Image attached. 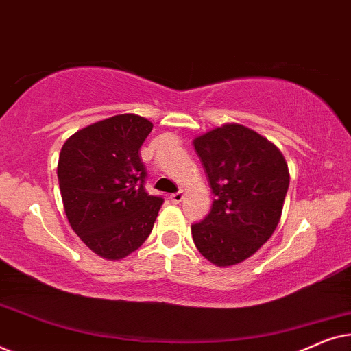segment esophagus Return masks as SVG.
I'll use <instances>...</instances> for the list:
<instances>
[{
	"label": "esophagus",
	"instance_id": "esophagus-1",
	"mask_svg": "<svg viewBox=\"0 0 351 351\" xmlns=\"http://www.w3.org/2000/svg\"><path fill=\"white\" fill-rule=\"evenodd\" d=\"M182 199H184V193H174V195H171V201L174 204H179V203H182Z\"/></svg>",
	"mask_w": 351,
	"mask_h": 351
}]
</instances>
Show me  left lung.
<instances>
[{
  "label": "left lung",
  "mask_w": 351,
  "mask_h": 351,
  "mask_svg": "<svg viewBox=\"0 0 351 351\" xmlns=\"http://www.w3.org/2000/svg\"><path fill=\"white\" fill-rule=\"evenodd\" d=\"M193 147L215 195L208 217L191 225L195 246L214 265H238L280 223L289 189L287 162L275 143L238 123L199 134Z\"/></svg>",
  "instance_id": "obj_1"
}]
</instances>
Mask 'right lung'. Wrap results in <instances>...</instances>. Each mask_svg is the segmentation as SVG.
I'll return each instance as SVG.
<instances>
[{
  "instance_id": "right-lung-1",
  "label": "right lung",
  "mask_w": 351,
  "mask_h": 351,
  "mask_svg": "<svg viewBox=\"0 0 351 351\" xmlns=\"http://www.w3.org/2000/svg\"><path fill=\"white\" fill-rule=\"evenodd\" d=\"M152 129L138 114H117L76 131L60 150L57 177L70 227L107 261H121L145 243L162 204L143 186L138 150Z\"/></svg>"
}]
</instances>
